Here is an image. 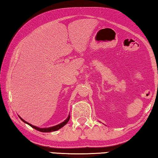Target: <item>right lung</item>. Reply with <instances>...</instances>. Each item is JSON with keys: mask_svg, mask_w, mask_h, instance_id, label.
<instances>
[{"mask_svg": "<svg viewBox=\"0 0 158 158\" xmlns=\"http://www.w3.org/2000/svg\"><path fill=\"white\" fill-rule=\"evenodd\" d=\"M19 117L20 118L21 120V121H22L23 122L26 123H27L28 125H30L31 127L34 128V129H35V130H37L40 131V132H53V131H56V130H58L60 129L61 127H63L64 126V125L68 123V122L69 121V118H70V116H69L68 117V118H67L65 121H63V123H61L58 124V125H55V126H53V127H47V128H40V127H36V126H34V125H32L31 124L28 123L25 121L24 120L21 118L19 116Z\"/></svg>", "mask_w": 158, "mask_h": 158, "instance_id": "add662e5", "label": "right lung"}]
</instances>
